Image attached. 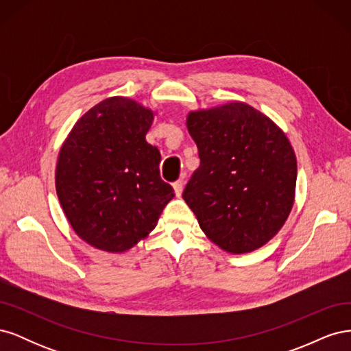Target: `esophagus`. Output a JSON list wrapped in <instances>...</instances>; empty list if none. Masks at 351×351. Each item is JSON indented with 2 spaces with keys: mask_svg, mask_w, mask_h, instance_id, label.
I'll return each instance as SVG.
<instances>
[{
  "mask_svg": "<svg viewBox=\"0 0 351 351\" xmlns=\"http://www.w3.org/2000/svg\"><path fill=\"white\" fill-rule=\"evenodd\" d=\"M183 187H184L183 180H178V182H176V183H174V193H176V196H177V197L182 196V193H183Z\"/></svg>",
  "mask_w": 351,
  "mask_h": 351,
  "instance_id": "1",
  "label": "esophagus"
}]
</instances>
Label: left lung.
I'll return each instance as SVG.
<instances>
[{
  "label": "left lung",
  "mask_w": 351,
  "mask_h": 351,
  "mask_svg": "<svg viewBox=\"0 0 351 351\" xmlns=\"http://www.w3.org/2000/svg\"><path fill=\"white\" fill-rule=\"evenodd\" d=\"M200 165L183 199L202 231L228 253L267 244L289 218L297 161L290 141L269 117L244 102L187 115Z\"/></svg>",
  "instance_id": "1"
}]
</instances>
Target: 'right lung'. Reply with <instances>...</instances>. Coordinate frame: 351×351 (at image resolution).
<instances>
[{
    "instance_id": "right-lung-1",
    "label": "right lung",
    "mask_w": 351,
    "mask_h": 351,
    "mask_svg": "<svg viewBox=\"0 0 351 351\" xmlns=\"http://www.w3.org/2000/svg\"><path fill=\"white\" fill-rule=\"evenodd\" d=\"M154 112L112 97L83 114L62 143L56 189L74 232L90 246L121 253L156 227L174 197L159 177L161 154L146 142Z\"/></svg>"
}]
</instances>
